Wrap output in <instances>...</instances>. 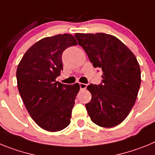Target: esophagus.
Instances as JSON below:
<instances>
[{
    "label": "esophagus",
    "mask_w": 155,
    "mask_h": 155,
    "mask_svg": "<svg viewBox=\"0 0 155 155\" xmlns=\"http://www.w3.org/2000/svg\"><path fill=\"white\" fill-rule=\"evenodd\" d=\"M79 86H80L81 89H85L86 87H87V84H84V83H79Z\"/></svg>",
    "instance_id": "obj_1"
}]
</instances>
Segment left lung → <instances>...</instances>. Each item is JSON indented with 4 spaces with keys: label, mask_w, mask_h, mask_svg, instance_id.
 I'll return each mask as SVG.
<instances>
[{
    "label": "left lung",
    "mask_w": 155,
    "mask_h": 155,
    "mask_svg": "<svg viewBox=\"0 0 155 155\" xmlns=\"http://www.w3.org/2000/svg\"><path fill=\"white\" fill-rule=\"evenodd\" d=\"M94 68L102 70L99 84H89L91 99L85 105L91 121L113 127L128 116L140 86V68L136 57L119 39L105 33H76Z\"/></svg>",
    "instance_id": "1"
}]
</instances>
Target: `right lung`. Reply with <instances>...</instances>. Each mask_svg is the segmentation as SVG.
Returning <instances> with one entry per match:
<instances>
[{
	"label": "right lung",
	"instance_id": "obj_1",
	"mask_svg": "<svg viewBox=\"0 0 155 155\" xmlns=\"http://www.w3.org/2000/svg\"><path fill=\"white\" fill-rule=\"evenodd\" d=\"M77 44L70 34L46 37L27 50L18 66L19 94L31 118L47 131H60L71 123L80 86L59 83L56 78L63 70L64 51Z\"/></svg>",
	"mask_w": 155,
	"mask_h": 155
}]
</instances>
